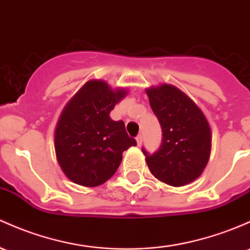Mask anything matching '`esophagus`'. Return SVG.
Masks as SVG:
<instances>
[{
	"mask_svg": "<svg viewBox=\"0 0 250 250\" xmlns=\"http://www.w3.org/2000/svg\"><path fill=\"white\" fill-rule=\"evenodd\" d=\"M136 142H138V146H141V145H142V135L136 136Z\"/></svg>",
	"mask_w": 250,
	"mask_h": 250,
	"instance_id": "34e87169",
	"label": "esophagus"
}]
</instances>
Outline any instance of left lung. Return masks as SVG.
<instances>
[{
    "label": "left lung",
    "mask_w": 250,
    "mask_h": 250,
    "mask_svg": "<svg viewBox=\"0 0 250 250\" xmlns=\"http://www.w3.org/2000/svg\"><path fill=\"white\" fill-rule=\"evenodd\" d=\"M150 108L163 130L159 149L142 148L149 171L171 186H183L202 174L210 158L211 130L201 109L173 85L147 89Z\"/></svg>",
    "instance_id": "obj_1"
}]
</instances>
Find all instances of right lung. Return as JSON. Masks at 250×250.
I'll return each instance as SVG.
<instances>
[{
  "label": "right lung",
  "instance_id": "add662e5",
  "mask_svg": "<svg viewBox=\"0 0 250 250\" xmlns=\"http://www.w3.org/2000/svg\"><path fill=\"white\" fill-rule=\"evenodd\" d=\"M125 94V90H111L105 82L90 81L65 106L54 147L71 182L89 188L105 183L119 168L122 153L136 145L125 131V122L109 116Z\"/></svg>",
  "mask_w": 250,
  "mask_h": 250
}]
</instances>
